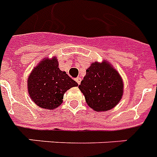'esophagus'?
Returning a JSON list of instances; mask_svg holds the SVG:
<instances>
[{
  "mask_svg": "<svg viewBox=\"0 0 157 157\" xmlns=\"http://www.w3.org/2000/svg\"><path fill=\"white\" fill-rule=\"evenodd\" d=\"M76 81L77 82V84H78V85H80V84H81V79L80 78V77H77V78H76Z\"/></svg>",
  "mask_w": 157,
  "mask_h": 157,
  "instance_id": "obj_1",
  "label": "esophagus"
}]
</instances>
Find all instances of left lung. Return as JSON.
<instances>
[{"label": "left lung", "mask_w": 157, "mask_h": 157, "mask_svg": "<svg viewBox=\"0 0 157 157\" xmlns=\"http://www.w3.org/2000/svg\"><path fill=\"white\" fill-rule=\"evenodd\" d=\"M86 103L94 111L106 112L115 107L123 97V79L117 69L104 59L94 62L79 86Z\"/></svg>", "instance_id": "left-lung-1"}]
</instances>
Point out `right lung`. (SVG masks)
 I'll list each match as a JSON object with an SVG mask.
<instances>
[{"instance_id": "1", "label": "right lung", "mask_w": 157, "mask_h": 157, "mask_svg": "<svg viewBox=\"0 0 157 157\" xmlns=\"http://www.w3.org/2000/svg\"><path fill=\"white\" fill-rule=\"evenodd\" d=\"M78 86L59 67L55 56L44 58L32 70L28 78V90L31 99L43 109L53 110L59 107L63 95L71 87Z\"/></svg>"}]
</instances>
